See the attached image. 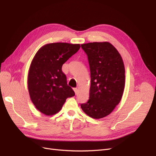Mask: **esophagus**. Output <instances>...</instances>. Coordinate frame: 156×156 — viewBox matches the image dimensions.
Returning a JSON list of instances; mask_svg holds the SVG:
<instances>
[{
	"instance_id": "obj_1",
	"label": "esophagus",
	"mask_w": 156,
	"mask_h": 156,
	"mask_svg": "<svg viewBox=\"0 0 156 156\" xmlns=\"http://www.w3.org/2000/svg\"><path fill=\"white\" fill-rule=\"evenodd\" d=\"M73 90H74V92H75V94H77V92H78V89L77 88H73Z\"/></svg>"
}]
</instances>
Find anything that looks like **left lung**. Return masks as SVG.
<instances>
[{
  "label": "left lung",
  "mask_w": 156,
  "mask_h": 156,
  "mask_svg": "<svg viewBox=\"0 0 156 156\" xmlns=\"http://www.w3.org/2000/svg\"><path fill=\"white\" fill-rule=\"evenodd\" d=\"M90 70L89 100L81 105L95 119L108 115L121 101L125 87V68L119 52L109 42L81 44Z\"/></svg>",
  "instance_id": "obj_1"
}]
</instances>
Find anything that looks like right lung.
I'll use <instances>...</instances> for the list:
<instances>
[{
	"label": "right lung",
	"instance_id": "obj_1",
	"mask_svg": "<svg viewBox=\"0 0 156 156\" xmlns=\"http://www.w3.org/2000/svg\"><path fill=\"white\" fill-rule=\"evenodd\" d=\"M80 48V44L59 42L45 44L37 51L30 66L27 84L30 100L40 112L53 115L68 98L75 96L62 66Z\"/></svg>",
	"mask_w": 156,
	"mask_h": 156
}]
</instances>
